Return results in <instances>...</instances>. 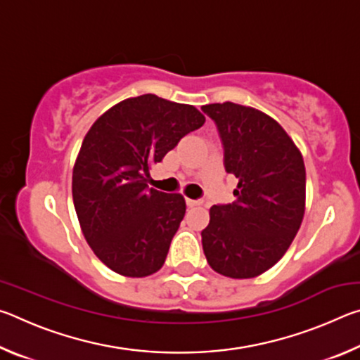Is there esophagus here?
Instances as JSON below:
<instances>
[{"mask_svg": "<svg viewBox=\"0 0 360 360\" xmlns=\"http://www.w3.org/2000/svg\"><path fill=\"white\" fill-rule=\"evenodd\" d=\"M203 202L202 200H192V198H186V205L188 208H192V206H197V205H202Z\"/></svg>", "mask_w": 360, "mask_h": 360, "instance_id": "obj_1", "label": "esophagus"}]
</instances>
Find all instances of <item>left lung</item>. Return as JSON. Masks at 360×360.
I'll return each mask as SVG.
<instances>
[{
    "label": "left lung",
    "instance_id": "obj_1",
    "mask_svg": "<svg viewBox=\"0 0 360 360\" xmlns=\"http://www.w3.org/2000/svg\"><path fill=\"white\" fill-rule=\"evenodd\" d=\"M214 120L225 172L238 179L233 203L214 205L202 231L212 270L246 279L288 251L304 212L307 173L300 150L270 115L235 103L202 106Z\"/></svg>",
    "mask_w": 360,
    "mask_h": 360
}]
</instances>
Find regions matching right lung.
I'll return each mask as SVG.
<instances>
[{"instance_id": "add662e5", "label": "right lung", "mask_w": 360, "mask_h": 360, "mask_svg": "<svg viewBox=\"0 0 360 360\" xmlns=\"http://www.w3.org/2000/svg\"><path fill=\"white\" fill-rule=\"evenodd\" d=\"M203 124L193 106L148 94L108 109L85 135L72 202L89 246L112 271L143 278L165 264L186 202L146 182L150 167Z\"/></svg>"}]
</instances>
